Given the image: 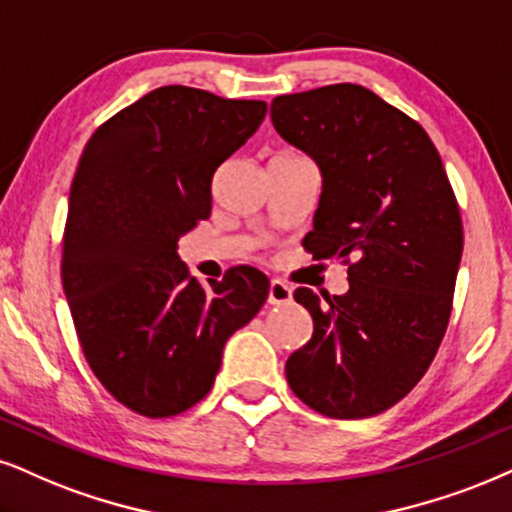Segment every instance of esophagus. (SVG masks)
I'll return each instance as SVG.
<instances>
[{
	"label": "esophagus",
	"instance_id": "34e87169",
	"mask_svg": "<svg viewBox=\"0 0 512 512\" xmlns=\"http://www.w3.org/2000/svg\"><path fill=\"white\" fill-rule=\"evenodd\" d=\"M292 287L282 280H270V289H268V304L270 306H282L292 301Z\"/></svg>",
	"mask_w": 512,
	"mask_h": 512
}]
</instances>
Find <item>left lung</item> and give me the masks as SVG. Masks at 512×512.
Here are the masks:
<instances>
[{
    "label": "left lung",
    "mask_w": 512,
    "mask_h": 512,
    "mask_svg": "<svg viewBox=\"0 0 512 512\" xmlns=\"http://www.w3.org/2000/svg\"><path fill=\"white\" fill-rule=\"evenodd\" d=\"M270 118L323 178L304 246L349 263L346 294L294 292L313 337L287 358V382L327 418H370L420 382L444 339L463 254L456 197L427 132L361 85L275 97Z\"/></svg>",
    "instance_id": "1"
}]
</instances>
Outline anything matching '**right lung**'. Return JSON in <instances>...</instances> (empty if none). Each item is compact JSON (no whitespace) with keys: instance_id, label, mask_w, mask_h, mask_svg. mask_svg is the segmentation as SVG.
Returning <instances> with one entry per match:
<instances>
[{"instance_id":"1","label":"right lung","mask_w":512,"mask_h":512,"mask_svg":"<svg viewBox=\"0 0 512 512\" xmlns=\"http://www.w3.org/2000/svg\"><path fill=\"white\" fill-rule=\"evenodd\" d=\"M266 102L168 85L87 142L68 197L61 277L82 353L116 401L147 418L211 391L227 339L268 299V277H189L178 239L211 216V182L266 118Z\"/></svg>"}]
</instances>
